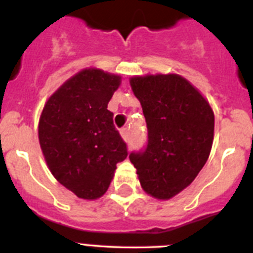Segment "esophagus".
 Here are the masks:
<instances>
[{
  "label": "esophagus",
  "mask_w": 253,
  "mask_h": 253,
  "mask_svg": "<svg viewBox=\"0 0 253 253\" xmlns=\"http://www.w3.org/2000/svg\"><path fill=\"white\" fill-rule=\"evenodd\" d=\"M120 134H122V137L124 138L125 140H128L129 137H130V133H129L128 128H122L120 129Z\"/></svg>",
  "instance_id": "esophagus-1"
}]
</instances>
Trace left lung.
<instances>
[{
  "mask_svg": "<svg viewBox=\"0 0 253 253\" xmlns=\"http://www.w3.org/2000/svg\"><path fill=\"white\" fill-rule=\"evenodd\" d=\"M146 118V147L129 154L143 190L167 200L189 186L209 157L214 114L207 100L177 75L130 80Z\"/></svg>",
  "mask_w": 253,
  "mask_h": 253,
  "instance_id": "obj_1",
  "label": "left lung"
}]
</instances>
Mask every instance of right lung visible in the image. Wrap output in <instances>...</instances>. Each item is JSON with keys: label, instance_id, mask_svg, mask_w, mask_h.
<instances>
[{"label": "right lung", "instance_id": "right-lung-1", "mask_svg": "<svg viewBox=\"0 0 253 253\" xmlns=\"http://www.w3.org/2000/svg\"><path fill=\"white\" fill-rule=\"evenodd\" d=\"M119 84V76L84 69L50 96L40 116L39 142L49 169L78 198L104 195L116 165L128 156L107 110Z\"/></svg>", "mask_w": 253, "mask_h": 253}]
</instances>
